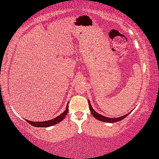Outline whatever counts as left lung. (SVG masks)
Returning <instances> with one entry per match:
<instances>
[{"instance_id": "8db88e82", "label": "left lung", "mask_w": 159, "mask_h": 159, "mask_svg": "<svg viewBox=\"0 0 159 159\" xmlns=\"http://www.w3.org/2000/svg\"><path fill=\"white\" fill-rule=\"evenodd\" d=\"M88 101H89V106L90 111H91V113H92V116L94 117L96 119L98 120H99V121L106 122V123H116V122L120 121L123 119H124L125 118H126V117L128 116L129 113H131V111H130L129 113H127L126 115H124V116H121V117H118V118H108V117L103 116L102 115H101V114L98 113L97 112H96L94 110H93V108L92 107V105H91L90 101L88 100Z\"/></svg>"}]
</instances>
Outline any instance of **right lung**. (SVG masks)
Here are the masks:
<instances>
[{"label":"right lung","instance_id":"1","mask_svg":"<svg viewBox=\"0 0 159 159\" xmlns=\"http://www.w3.org/2000/svg\"><path fill=\"white\" fill-rule=\"evenodd\" d=\"M67 112H68V103L66 106V109L63 113H62L61 115L56 117L55 118L49 120L47 121H41V122H34V121H30L28 120H26V121L28 122L31 125L34 126L36 127H50L52 125H54L58 124L60 122L62 121V120L65 118V117L66 116Z\"/></svg>","mask_w":159,"mask_h":159}]
</instances>
